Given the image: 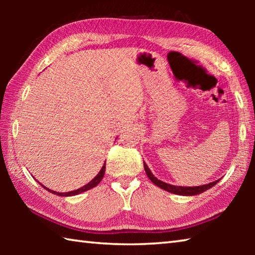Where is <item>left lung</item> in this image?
Here are the masks:
<instances>
[{"mask_svg": "<svg viewBox=\"0 0 255 255\" xmlns=\"http://www.w3.org/2000/svg\"><path fill=\"white\" fill-rule=\"evenodd\" d=\"M144 169H145L146 174H147L149 180L152 181L154 184H156L158 188L166 190V191H169L171 193H174V195H181V196L199 195V193L206 191V190L210 189L211 187H214V185L218 182V180H217V181H215V182H210L208 184L200 185V187H176V185H172V184L163 182V181H161V180H157L152 174V172H150V170L148 169V166L146 165L145 162H144Z\"/></svg>", "mask_w": 255, "mask_h": 255, "instance_id": "1", "label": "left lung"}]
</instances>
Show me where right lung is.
Segmentation results:
<instances>
[{"label":"right lung","instance_id":"1","mask_svg":"<svg viewBox=\"0 0 255 255\" xmlns=\"http://www.w3.org/2000/svg\"><path fill=\"white\" fill-rule=\"evenodd\" d=\"M105 172H106V163L103 164L102 169H101L100 172H99V173L97 174L96 178H94L92 181H90V182H89L88 184H85L84 187H82V188L77 189V190H74V191H70V192H56V191H53V190H50V189H48V188L44 187V185H42V187H44L46 190H48L49 192L55 193V195H57V196H62V197L76 196V195H79V193H82V192L86 191V190H90V189H92V188H94V187H97V185H98L99 183H100V181L102 180L103 175H105Z\"/></svg>","mask_w":255,"mask_h":255}]
</instances>
